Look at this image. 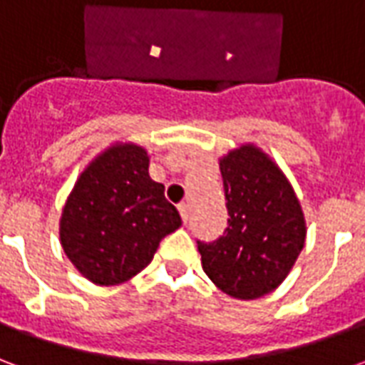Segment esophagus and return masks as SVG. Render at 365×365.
<instances>
[{"mask_svg":"<svg viewBox=\"0 0 365 365\" xmlns=\"http://www.w3.org/2000/svg\"><path fill=\"white\" fill-rule=\"evenodd\" d=\"M178 211L182 215L183 222H187V219H190V207H187V203H180V205H178Z\"/></svg>","mask_w":365,"mask_h":365,"instance_id":"esophagus-1","label":"esophagus"}]
</instances>
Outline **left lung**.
<instances>
[{
  "mask_svg": "<svg viewBox=\"0 0 365 365\" xmlns=\"http://www.w3.org/2000/svg\"><path fill=\"white\" fill-rule=\"evenodd\" d=\"M229 227L213 242L197 240L209 279L235 299L268 295L287 277L305 246L299 199L268 154L245 144L219 162Z\"/></svg>",
  "mask_w": 365,
  "mask_h": 365,
  "instance_id": "left-lung-1",
  "label": "left lung"
}]
</instances>
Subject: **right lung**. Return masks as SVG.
I'll use <instances>...</instances> for the list:
<instances>
[{"label": "right lung", "mask_w": 365, "mask_h": 365, "mask_svg": "<svg viewBox=\"0 0 365 365\" xmlns=\"http://www.w3.org/2000/svg\"><path fill=\"white\" fill-rule=\"evenodd\" d=\"M148 152L117 143L90 162L60 217V245L76 269L97 285L143 272L160 240L182 225L164 185L148 174Z\"/></svg>", "instance_id": "add662e5"}]
</instances>
